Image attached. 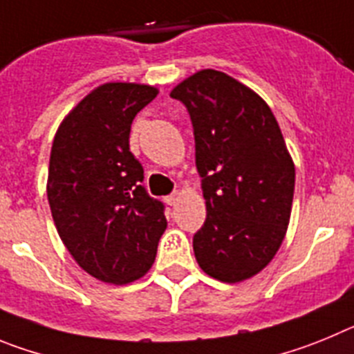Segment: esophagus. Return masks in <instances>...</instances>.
I'll return each instance as SVG.
<instances>
[{
	"instance_id": "34e87169",
	"label": "esophagus",
	"mask_w": 354,
	"mask_h": 354,
	"mask_svg": "<svg viewBox=\"0 0 354 354\" xmlns=\"http://www.w3.org/2000/svg\"><path fill=\"white\" fill-rule=\"evenodd\" d=\"M176 201H178V194H176V192L165 197V203H167V205H169V206L176 205Z\"/></svg>"
}]
</instances>
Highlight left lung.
I'll list each match as a JSON object with an SVG mask.
<instances>
[{"label": "left lung", "mask_w": 354, "mask_h": 354, "mask_svg": "<svg viewBox=\"0 0 354 354\" xmlns=\"http://www.w3.org/2000/svg\"><path fill=\"white\" fill-rule=\"evenodd\" d=\"M171 97L192 120L196 167L206 199L194 234L201 270L234 284L273 259L288 231L295 164L268 104L218 70H201Z\"/></svg>", "instance_id": "8db88e82"}]
</instances>
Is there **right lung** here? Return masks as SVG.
I'll return each instance as SVG.
<instances>
[{"instance_id":"1","label":"right lung","mask_w":354,"mask_h":354,"mask_svg":"<svg viewBox=\"0 0 354 354\" xmlns=\"http://www.w3.org/2000/svg\"><path fill=\"white\" fill-rule=\"evenodd\" d=\"M157 88L106 82L86 95L54 136L47 199L58 234L95 279L129 284L153 264L167 227L164 205L142 187L130 125Z\"/></svg>"}]
</instances>
